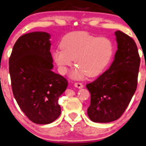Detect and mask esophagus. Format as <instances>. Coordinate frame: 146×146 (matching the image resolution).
<instances>
[{
  "instance_id": "esophagus-1",
  "label": "esophagus",
  "mask_w": 146,
  "mask_h": 146,
  "mask_svg": "<svg viewBox=\"0 0 146 146\" xmlns=\"http://www.w3.org/2000/svg\"><path fill=\"white\" fill-rule=\"evenodd\" d=\"M74 86L76 87V88H82L84 87V85L80 82H76V83H74Z\"/></svg>"
}]
</instances>
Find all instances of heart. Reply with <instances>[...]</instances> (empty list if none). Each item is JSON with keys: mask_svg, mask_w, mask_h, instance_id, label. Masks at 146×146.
I'll list each match as a JSON object with an SVG mask.
<instances>
[{"mask_svg": "<svg viewBox=\"0 0 146 146\" xmlns=\"http://www.w3.org/2000/svg\"><path fill=\"white\" fill-rule=\"evenodd\" d=\"M61 49L53 52V58L62 74L69 67L75 65L78 68L72 73L74 78L84 75L94 77L100 74L108 65L114 52L113 43L107 37H96L85 31H74L63 37Z\"/></svg>", "mask_w": 146, "mask_h": 146, "instance_id": "b5f03b06", "label": "heart"}]
</instances>
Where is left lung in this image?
<instances>
[{"label": "left lung", "instance_id": "8db88e82", "mask_svg": "<svg viewBox=\"0 0 146 146\" xmlns=\"http://www.w3.org/2000/svg\"><path fill=\"white\" fill-rule=\"evenodd\" d=\"M117 50L110 68L94 82L86 84L91 94L88 117L94 122L117 120L128 107L138 83L141 59L132 38L115 31Z\"/></svg>", "mask_w": 146, "mask_h": 146}]
</instances>
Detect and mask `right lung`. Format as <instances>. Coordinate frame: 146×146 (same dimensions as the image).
<instances>
[{"label": "right lung", "instance_id": "right-lung-1", "mask_svg": "<svg viewBox=\"0 0 146 146\" xmlns=\"http://www.w3.org/2000/svg\"><path fill=\"white\" fill-rule=\"evenodd\" d=\"M50 36L35 31L22 35L13 46L9 72L13 95L29 119L48 124L60 115L59 97L67 88V79L52 71Z\"/></svg>", "mask_w": 146, "mask_h": 146}]
</instances>
